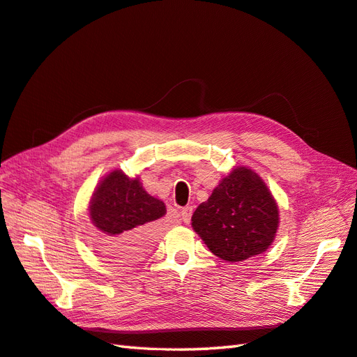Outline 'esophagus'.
<instances>
[{
	"instance_id": "obj_1",
	"label": "esophagus",
	"mask_w": 357,
	"mask_h": 357,
	"mask_svg": "<svg viewBox=\"0 0 357 357\" xmlns=\"http://www.w3.org/2000/svg\"><path fill=\"white\" fill-rule=\"evenodd\" d=\"M191 214H193V208H191V206L182 208V211H181V218H182V222H184V223H190V220H191Z\"/></svg>"
}]
</instances>
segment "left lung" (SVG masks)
I'll use <instances>...</instances> for the list:
<instances>
[{
    "mask_svg": "<svg viewBox=\"0 0 357 357\" xmlns=\"http://www.w3.org/2000/svg\"><path fill=\"white\" fill-rule=\"evenodd\" d=\"M191 226L215 257L240 262L273 244L279 229V208L257 172L236 166L196 208Z\"/></svg>",
    "mask_w": 357,
    "mask_h": 357,
    "instance_id": "8db88e82",
    "label": "left lung"
}]
</instances>
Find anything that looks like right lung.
Returning <instances> with one entry per match:
<instances>
[{
	"label": "right lung",
	"mask_w": 357,
	"mask_h": 357,
	"mask_svg": "<svg viewBox=\"0 0 357 357\" xmlns=\"http://www.w3.org/2000/svg\"><path fill=\"white\" fill-rule=\"evenodd\" d=\"M162 200L151 196L140 178L114 169L100 179L89 202L99 249L112 262L140 259L155 240L153 222L166 215Z\"/></svg>",
	"instance_id": "right-lung-1"
}]
</instances>
